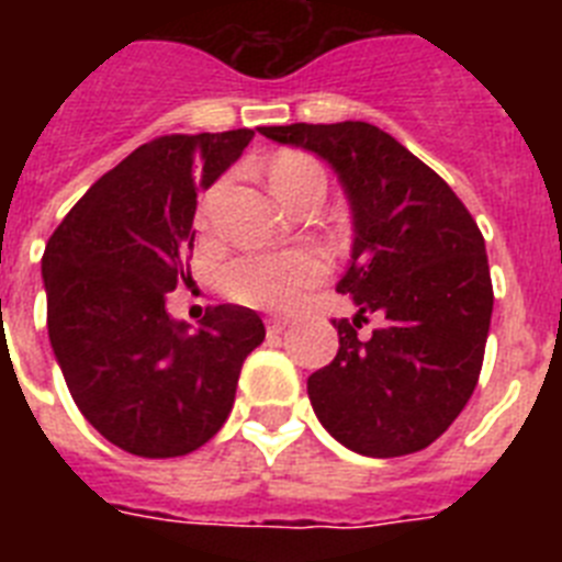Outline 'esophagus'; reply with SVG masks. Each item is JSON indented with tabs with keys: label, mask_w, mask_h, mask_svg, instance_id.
Returning a JSON list of instances; mask_svg holds the SVG:
<instances>
[{
	"label": "esophagus",
	"mask_w": 562,
	"mask_h": 562,
	"mask_svg": "<svg viewBox=\"0 0 562 562\" xmlns=\"http://www.w3.org/2000/svg\"><path fill=\"white\" fill-rule=\"evenodd\" d=\"M284 329H286V321H278V317L267 321V337H278Z\"/></svg>",
	"instance_id": "34e87169"
}]
</instances>
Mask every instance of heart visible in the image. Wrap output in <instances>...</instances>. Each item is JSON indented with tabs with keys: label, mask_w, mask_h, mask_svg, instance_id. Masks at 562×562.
Returning a JSON list of instances; mask_svg holds the SVG:
<instances>
[{
	"label": "heart",
	"mask_w": 562,
	"mask_h": 562,
	"mask_svg": "<svg viewBox=\"0 0 562 562\" xmlns=\"http://www.w3.org/2000/svg\"><path fill=\"white\" fill-rule=\"evenodd\" d=\"M270 182L278 196L286 202L292 193L301 191L310 182H324V171L310 154L281 151L270 162ZM326 272H329L326 256L317 250L250 252V256H238L227 261L220 270L216 284H220L222 295L236 301V304L284 312L292 310L306 295V290L315 286Z\"/></svg>",
	"instance_id": "1"
}]
</instances>
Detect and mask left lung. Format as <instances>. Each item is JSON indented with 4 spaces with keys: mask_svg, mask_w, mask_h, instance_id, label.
<instances>
[{
    "mask_svg": "<svg viewBox=\"0 0 562 562\" xmlns=\"http://www.w3.org/2000/svg\"><path fill=\"white\" fill-rule=\"evenodd\" d=\"M324 157L355 216L337 292L355 321H331L335 360L310 376L312 408L340 445L374 459L425 450L473 396L493 317L484 236L434 168L362 121L261 126ZM378 329L360 336L362 323Z\"/></svg>",
    "mask_w": 562,
    "mask_h": 562,
    "instance_id": "8db88e82",
    "label": "left lung"
}]
</instances>
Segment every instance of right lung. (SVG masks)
Segmentation results:
<instances>
[{
	"instance_id": "obj_1",
	"label": "right lung",
	"mask_w": 562,
	"mask_h": 562,
	"mask_svg": "<svg viewBox=\"0 0 562 562\" xmlns=\"http://www.w3.org/2000/svg\"><path fill=\"white\" fill-rule=\"evenodd\" d=\"M252 134L154 137L103 173L47 241V331L67 389L89 425L132 456L173 459L213 439L265 340L245 306H211L200 331L166 312L177 281H191L196 193Z\"/></svg>"
}]
</instances>
